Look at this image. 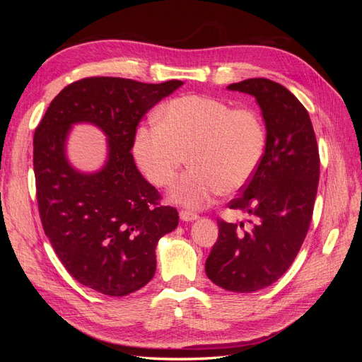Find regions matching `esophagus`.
<instances>
[{
    "mask_svg": "<svg viewBox=\"0 0 362 362\" xmlns=\"http://www.w3.org/2000/svg\"><path fill=\"white\" fill-rule=\"evenodd\" d=\"M180 218L184 222H193V221H196V218H199V216L196 213L187 211V210H181L180 211Z\"/></svg>",
    "mask_w": 362,
    "mask_h": 362,
    "instance_id": "esophagus-1",
    "label": "esophagus"
}]
</instances>
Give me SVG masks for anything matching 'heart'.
Wrapping results in <instances>:
<instances>
[{"label":"heart","instance_id":"b5f03b06","mask_svg":"<svg viewBox=\"0 0 362 362\" xmlns=\"http://www.w3.org/2000/svg\"><path fill=\"white\" fill-rule=\"evenodd\" d=\"M133 151L157 187L168 185L189 156L192 168L170 185L169 199L202 208L221 192L242 190L255 177L267 151V129L254 108L184 95L160 107L157 125L137 128Z\"/></svg>","mask_w":362,"mask_h":362}]
</instances>
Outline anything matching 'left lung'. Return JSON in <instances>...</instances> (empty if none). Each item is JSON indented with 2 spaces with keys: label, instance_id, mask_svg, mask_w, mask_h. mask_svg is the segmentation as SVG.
<instances>
[{
  "label": "left lung",
  "instance_id": "left-lung-1",
  "mask_svg": "<svg viewBox=\"0 0 362 362\" xmlns=\"http://www.w3.org/2000/svg\"><path fill=\"white\" fill-rule=\"evenodd\" d=\"M255 96L267 129V151L255 177L228 204L254 216L245 223L217 221L218 237L205 261L216 286L252 293L272 286L291 266L308 233L320 177L319 146L306 108L267 78L228 86Z\"/></svg>",
  "mask_w": 362,
  "mask_h": 362
}]
</instances>
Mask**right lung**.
<instances>
[{
	"label": "right lung",
	"instance_id": "add662e5",
	"mask_svg": "<svg viewBox=\"0 0 362 362\" xmlns=\"http://www.w3.org/2000/svg\"><path fill=\"white\" fill-rule=\"evenodd\" d=\"M180 86V80L83 78L54 98L35 131L43 231L72 278L98 293L120 298L145 287L156 273L158 240L178 226V211L160 204L131 148L141 117ZM81 122L107 136L106 164L93 174L76 171L66 157L70 127Z\"/></svg>",
	"mask_w": 362,
	"mask_h": 362
}]
</instances>
